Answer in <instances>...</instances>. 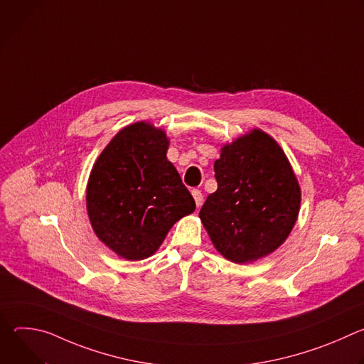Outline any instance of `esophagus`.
<instances>
[{
  "label": "esophagus",
  "instance_id": "esophagus-1",
  "mask_svg": "<svg viewBox=\"0 0 364 364\" xmlns=\"http://www.w3.org/2000/svg\"><path fill=\"white\" fill-rule=\"evenodd\" d=\"M191 194H193V198H194V201H196V205H197V207L201 205V203H203V194H201V191H200V190H193Z\"/></svg>",
  "mask_w": 364,
  "mask_h": 364
}]
</instances>
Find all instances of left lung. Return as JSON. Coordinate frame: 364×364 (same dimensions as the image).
I'll return each instance as SVG.
<instances>
[{"label": "left lung", "mask_w": 364, "mask_h": 364, "mask_svg": "<svg viewBox=\"0 0 364 364\" xmlns=\"http://www.w3.org/2000/svg\"><path fill=\"white\" fill-rule=\"evenodd\" d=\"M215 177L218 190L207 197L198 216L219 253L246 264L278 249L301 204L298 180L278 142L252 129L222 148Z\"/></svg>", "instance_id": "8db88e82"}]
</instances>
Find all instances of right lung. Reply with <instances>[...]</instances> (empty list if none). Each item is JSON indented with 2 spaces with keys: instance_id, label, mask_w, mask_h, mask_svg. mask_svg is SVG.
I'll list each match as a JSON object with an SVG mask.
<instances>
[{
  "instance_id": "1",
  "label": "right lung",
  "mask_w": 364,
  "mask_h": 364,
  "mask_svg": "<svg viewBox=\"0 0 364 364\" xmlns=\"http://www.w3.org/2000/svg\"><path fill=\"white\" fill-rule=\"evenodd\" d=\"M167 149L163 129L135 122L111 139L90 171L86 207L93 232L128 261L151 256L173 225L196 210Z\"/></svg>"
}]
</instances>
